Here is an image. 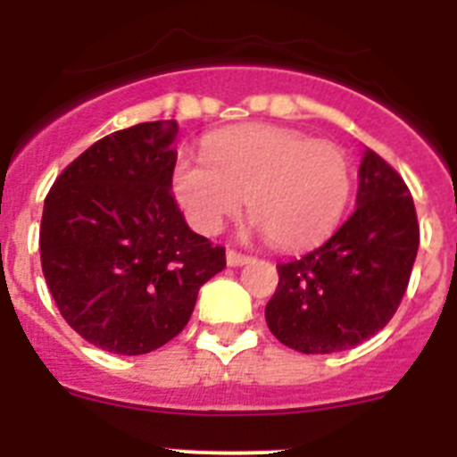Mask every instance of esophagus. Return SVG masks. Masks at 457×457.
<instances>
[{
	"label": "esophagus",
	"instance_id": "esophagus-1",
	"mask_svg": "<svg viewBox=\"0 0 457 457\" xmlns=\"http://www.w3.org/2000/svg\"><path fill=\"white\" fill-rule=\"evenodd\" d=\"M249 261H252V256H247V253H240L236 252V249H228V252H226V263L228 265H245L249 263Z\"/></svg>",
	"mask_w": 457,
	"mask_h": 457
}]
</instances>
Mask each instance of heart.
<instances>
[{
    "mask_svg": "<svg viewBox=\"0 0 457 457\" xmlns=\"http://www.w3.org/2000/svg\"><path fill=\"white\" fill-rule=\"evenodd\" d=\"M204 157L176 164L173 194L189 224L208 236L247 199L249 217L274 247H311L337 228L353 192L345 151L293 128L220 130L204 141Z\"/></svg>",
    "mask_w": 457,
    "mask_h": 457,
    "instance_id": "heart-1",
    "label": "heart"
}]
</instances>
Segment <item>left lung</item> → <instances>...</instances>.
Instances as JSON below:
<instances>
[{
    "label": "left lung",
    "instance_id": "1",
    "mask_svg": "<svg viewBox=\"0 0 457 457\" xmlns=\"http://www.w3.org/2000/svg\"><path fill=\"white\" fill-rule=\"evenodd\" d=\"M419 249L414 201L401 173L375 151L359 167L357 208L325 245L278 263L265 306L270 332L304 354L364 343L401 306Z\"/></svg>",
    "mask_w": 457,
    "mask_h": 457
}]
</instances>
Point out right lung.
Here are the masks:
<instances>
[{
	"mask_svg": "<svg viewBox=\"0 0 457 457\" xmlns=\"http://www.w3.org/2000/svg\"><path fill=\"white\" fill-rule=\"evenodd\" d=\"M176 120L112 132L54 180L40 265L63 320L114 354H146L183 332L226 249L194 233L171 194Z\"/></svg>",
	"mask_w": 457,
	"mask_h": 457,
	"instance_id": "right-lung-1",
	"label": "right lung"
}]
</instances>
